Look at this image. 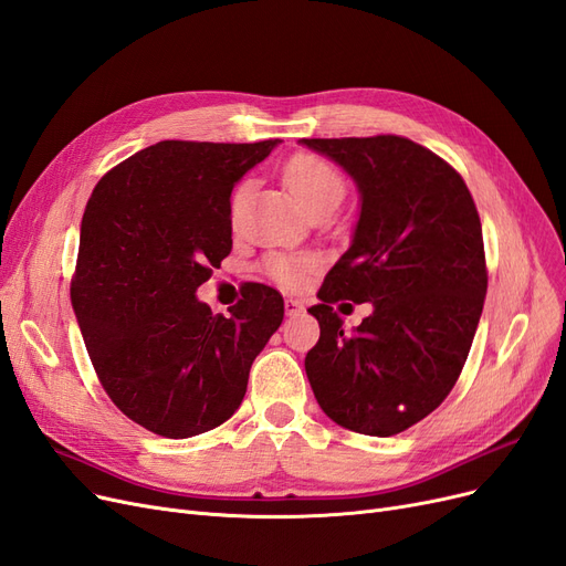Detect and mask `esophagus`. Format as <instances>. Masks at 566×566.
Here are the masks:
<instances>
[{"label": "esophagus", "mask_w": 566, "mask_h": 566, "mask_svg": "<svg viewBox=\"0 0 566 566\" xmlns=\"http://www.w3.org/2000/svg\"><path fill=\"white\" fill-rule=\"evenodd\" d=\"M304 311V304L300 300H285V314L287 316H300Z\"/></svg>", "instance_id": "34e87169"}]
</instances>
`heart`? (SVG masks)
Returning a JSON list of instances; mask_svg holds the SVG:
<instances>
[{"label": "heart", "instance_id": "heart-1", "mask_svg": "<svg viewBox=\"0 0 566 566\" xmlns=\"http://www.w3.org/2000/svg\"><path fill=\"white\" fill-rule=\"evenodd\" d=\"M285 180H287V187L292 189V193H295L306 210H314L321 203L342 201V197H344V180H342L339 170L329 161L314 157V154H300V157L292 159L285 168ZM248 191H250V185L241 182L231 193L229 216H231L233 224L239 222L241 212L245 208ZM314 266H316L314 258L283 255V252H279V255H271L266 262L269 276L274 279L279 285H283L285 290L300 287L308 271Z\"/></svg>", "mask_w": 566, "mask_h": 566}]
</instances>
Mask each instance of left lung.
Masks as SVG:
<instances>
[{"mask_svg": "<svg viewBox=\"0 0 566 566\" xmlns=\"http://www.w3.org/2000/svg\"><path fill=\"white\" fill-rule=\"evenodd\" d=\"M360 193L354 241L329 269L308 314L321 339L304 367L323 412L363 436L388 438L450 396L486 295L478 208L461 175L400 135L311 138ZM374 302L354 334L329 303Z\"/></svg>", "mask_w": 566, "mask_h": 566, "instance_id": "obj_1", "label": "left lung"}]
</instances>
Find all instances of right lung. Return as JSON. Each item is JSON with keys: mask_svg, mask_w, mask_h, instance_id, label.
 <instances>
[{"mask_svg": "<svg viewBox=\"0 0 566 566\" xmlns=\"http://www.w3.org/2000/svg\"><path fill=\"white\" fill-rule=\"evenodd\" d=\"M281 140H164L95 185L84 210L72 306L112 402L147 431L182 440L237 412L250 365L283 321L255 283L212 314L197 300L231 252V189Z\"/></svg>", "mask_w": 566, "mask_h": 566, "instance_id": "1", "label": "right lung"}]
</instances>
